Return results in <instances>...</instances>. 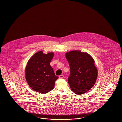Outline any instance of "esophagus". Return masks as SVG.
<instances>
[{"label": "esophagus", "instance_id": "obj_1", "mask_svg": "<svg viewBox=\"0 0 122 122\" xmlns=\"http://www.w3.org/2000/svg\"><path fill=\"white\" fill-rule=\"evenodd\" d=\"M64 77V75H63L59 76V79H63Z\"/></svg>", "mask_w": 122, "mask_h": 122}]
</instances>
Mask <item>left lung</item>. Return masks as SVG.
Wrapping results in <instances>:
<instances>
[{
	"label": "left lung",
	"mask_w": 122,
	"mask_h": 122,
	"mask_svg": "<svg viewBox=\"0 0 122 122\" xmlns=\"http://www.w3.org/2000/svg\"><path fill=\"white\" fill-rule=\"evenodd\" d=\"M65 57L70 68L68 81L71 90L77 95L87 92L95 85L98 76L94 59L89 53L81 50L67 52Z\"/></svg>",
	"instance_id": "8db88e82"
}]
</instances>
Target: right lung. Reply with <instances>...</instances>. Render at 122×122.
I'll use <instances>...</instances> for the list:
<instances>
[{
    "label": "right lung",
    "mask_w": 122,
    "mask_h": 122,
    "mask_svg": "<svg viewBox=\"0 0 122 122\" xmlns=\"http://www.w3.org/2000/svg\"><path fill=\"white\" fill-rule=\"evenodd\" d=\"M53 56V52L45 54L40 51L29 59L25 69V79L30 87L35 92L46 94L54 88L58 77L50 66Z\"/></svg>",
    "instance_id": "add662e5"
}]
</instances>
